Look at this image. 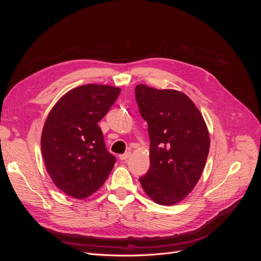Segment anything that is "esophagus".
<instances>
[{
	"label": "esophagus",
	"mask_w": 261,
	"mask_h": 261,
	"mask_svg": "<svg viewBox=\"0 0 261 261\" xmlns=\"http://www.w3.org/2000/svg\"><path fill=\"white\" fill-rule=\"evenodd\" d=\"M129 156H130V152L127 151V152H125V153L121 154V155H120V159H121V160H127Z\"/></svg>",
	"instance_id": "obj_1"
}]
</instances>
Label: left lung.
Segmentation results:
<instances>
[{
	"label": "left lung",
	"mask_w": 261,
	"mask_h": 261,
	"mask_svg": "<svg viewBox=\"0 0 261 261\" xmlns=\"http://www.w3.org/2000/svg\"><path fill=\"white\" fill-rule=\"evenodd\" d=\"M135 96L150 138V168L140 184L156 203L175 204L201 176L210 147L206 123L183 92L137 85Z\"/></svg>",
	"instance_id": "1"
}]
</instances>
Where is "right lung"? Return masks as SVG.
<instances>
[{
  "instance_id": "add662e5",
  "label": "right lung",
  "mask_w": 261,
  "mask_h": 261,
  "mask_svg": "<svg viewBox=\"0 0 261 261\" xmlns=\"http://www.w3.org/2000/svg\"><path fill=\"white\" fill-rule=\"evenodd\" d=\"M120 92L108 85L77 87L65 93L46 117L42 156L53 183L66 195L86 198L112 171L116 158L108 151L98 123Z\"/></svg>"
}]
</instances>
